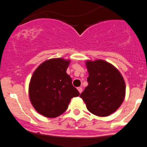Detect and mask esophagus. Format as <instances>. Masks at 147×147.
<instances>
[{"mask_svg":"<svg viewBox=\"0 0 147 147\" xmlns=\"http://www.w3.org/2000/svg\"><path fill=\"white\" fill-rule=\"evenodd\" d=\"M77 89H78V91H79V92H80V94H81V93L82 92V88L81 87H79Z\"/></svg>","mask_w":147,"mask_h":147,"instance_id":"34e87169","label":"esophagus"}]
</instances>
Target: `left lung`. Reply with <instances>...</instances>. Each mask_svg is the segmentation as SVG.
Masks as SVG:
<instances>
[{
	"instance_id": "1",
	"label": "left lung",
	"mask_w": 147,
	"mask_h": 147,
	"mask_svg": "<svg viewBox=\"0 0 147 147\" xmlns=\"http://www.w3.org/2000/svg\"><path fill=\"white\" fill-rule=\"evenodd\" d=\"M87 87L80 94L93 115L107 117L118 109L126 96L122 74L111 63L102 59L87 60Z\"/></svg>"
}]
</instances>
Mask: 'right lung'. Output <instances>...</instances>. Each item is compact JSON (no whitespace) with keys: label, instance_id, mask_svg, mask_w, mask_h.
I'll use <instances>...</instances> for the list:
<instances>
[{"label":"right lung","instance_id":"1","mask_svg":"<svg viewBox=\"0 0 147 147\" xmlns=\"http://www.w3.org/2000/svg\"><path fill=\"white\" fill-rule=\"evenodd\" d=\"M71 62L64 58L50 59L35 70L29 84V98L40 115L54 118L67 110L73 97L80 95L66 73Z\"/></svg>","mask_w":147,"mask_h":147}]
</instances>
